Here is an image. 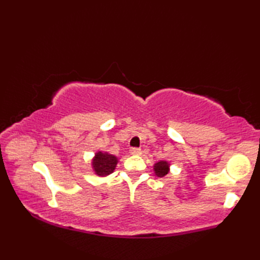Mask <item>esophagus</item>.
<instances>
[{"label": "esophagus", "mask_w": 260, "mask_h": 260, "mask_svg": "<svg viewBox=\"0 0 260 260\" xmlns=\"http://www.w3.org/2000/svg\"><path fill=\"white\" fill-rule=\"evenodd\" d=\"M131 154H133V155H141L142 150L139 147H132L131 148Z\"/></svg>", "instance_id": "1"}]
</instances>
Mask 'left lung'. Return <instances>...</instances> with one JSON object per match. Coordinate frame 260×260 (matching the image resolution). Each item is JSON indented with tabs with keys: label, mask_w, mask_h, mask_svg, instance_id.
Returning <instances> with one entry per match:
<instances>
[{
	"label": "left lung",
	"mask_w": 260,
	"mask_h": 260,
	"mask_svg": "<svg viewBox=\"0 0 260 260\" xmlns=\"http://www.w3.org/2000/svg\"><path fill=\"white\" fill-rule=\"evenodd\" d=\"M154 171L155 174L159 178H163L164 175H167L169 172V163L165 161H159L155 165H154Z\"/></svg>",
	"instance_id": "8db88e82"
}]
</instances>
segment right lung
Segmentation results:
<instances>
[{"label": "right lung", "mask_w": 260, "mask_h": 260, "mask_svg": "<svg viewBox=\"0 0 260 260\" xmlns=\"http://www.w3.org/2000/svg\"><path fill=\"white\" fill-rule=\"evenodd\" d=\"M116 164H117V157H115L112 154L98 152L92 161V168L96 174L106 176L114 172Z\"/></svg>", "instance_id": "1"}]
</instances>
